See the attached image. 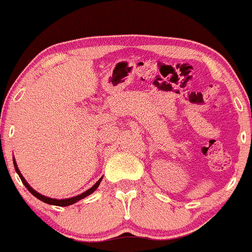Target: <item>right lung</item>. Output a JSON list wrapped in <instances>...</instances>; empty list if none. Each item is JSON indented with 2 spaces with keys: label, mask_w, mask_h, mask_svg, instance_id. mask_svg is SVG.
I'll return each instance as SVG.
<instances>
[{
  "label": "right lung",
  "mask_w": 252,
  "mask_h": 252,
  "mask_svg": "<svg viewBox=\"0 0 252 252\" xmlns=\"http://www.w3.org/2000/svg\"><path fill=\"white\" fill-rule=\"evenodd\" d=\"M13 164H14L15 172L18 173V176H19L20 180H22L23 184H24V186L27 187L28 190H29L33 196H36V198H37V199H40V200L43 201V203L49 204V205H56V206H69V205H72V204L76 203V201H79V200H81V199L86 198V196L90 195V194H92L93 191H94L95 189L98 188V186H99L100 182H102V180H103V177H100L99 180H98L97 182L94 183V186H92L90 189H87L86 191H84V193L79 194V195H76V196H72V198H68V199H53V198H49V196L42 195V194H40V193H38V191H36L35 189L32 188V187H30V184L27 182V180H25L24 177H23L22 172H20L19 168H18L17 161H15L14 158H13Z\"/></svg>",
  "instance_id": "right-lung-1"
}]
</instances>
